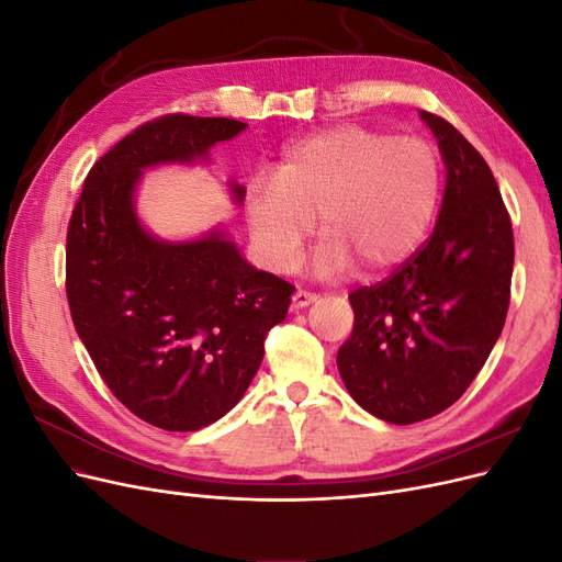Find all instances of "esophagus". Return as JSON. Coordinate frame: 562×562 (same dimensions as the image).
Instances as JSON below:
<instances>
[{"label":"esophagus","instance_id":"1","mask_svg":"<svg viewBox=\"0 0 562 562\" xmlns=\"http://www.w3.org/2000/svg\"><path fill=\"white\" fill-rule=\"evenodd\" d=\"M318 300V295L316 293H312V291H295V295H293V307L295 310H302V307H307V304H312V302H316Z\"/></svg>","mask_w":562,"mask_h":562}]
</instances>
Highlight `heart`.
Masks as SVG:
<instances>
[{
	"mask_svg": "<svg viewBox=\"0 0 562 562\" xmlns=\"http://www.w3.org/2000/svg\"><path fill=\"white\" fill-rule=\"evenodd\" d=\"M440 192L438 151L415 135L359 124L333 126L288 147L274 173L255 178L246 217L260 258L279 271L297 265L314 229L323 239L310 267L345 277L394 267L427 234Z\"/></svg>",
	"mask_w": 562,
	"mask_h": 562,
	"instance_id": "obj_1",
	"label": "heart"
}]
</instances>
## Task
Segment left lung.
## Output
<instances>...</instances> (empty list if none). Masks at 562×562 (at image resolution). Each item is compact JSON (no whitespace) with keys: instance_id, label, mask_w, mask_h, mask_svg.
<instances>
[{"instance_id":"8db88e82","label":"left lung","mask_w":562,"mask_h":562,"mask_svg":"<svg viewBox=\"0 0 562 562\" xmlns=\"http://www.w3.org/2000/svg\"><path fill=\"white\" fill-rule=\"evenodd\" d=\"M446 164L429 241L389 279L349 295L353 330L337 370L363 411L391 424L443 413L502 335L514 274V229L490 166L443 116L419 112Z\"/></svg>"}]
</instances>
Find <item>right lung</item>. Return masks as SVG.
<instances>
[{"instance_id":"1","label":"right lung","mask_w":562,"mask_h":562,"mask_svg":"<svg viewBox=\"0 0 562 562\" xmlns=\"http://www.w3.org/2000/svg\"><path fill=\"white\" fill-rule=\"evenodd\" d=\"M248 124L166 114L100 157L67 227L65 291L77 335L112 394L143 422L199 431L241 401L295 285L246 262L223 229L164 241L135 215L145 168L194 164ZM234 201L246 187L232 182Z\"/></svg>"}]
</instances>
